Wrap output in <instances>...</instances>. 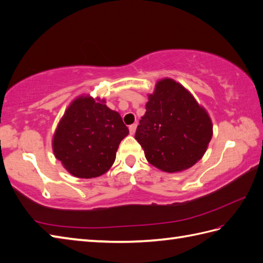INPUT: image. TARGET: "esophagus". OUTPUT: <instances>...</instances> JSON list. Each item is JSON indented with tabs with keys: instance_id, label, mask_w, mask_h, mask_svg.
Here are the masks:
<instances>
[{
	"instance_id": "esophagus-1",
	"label": "esophagus",
	"mask_w": 263,
	"mask_h": 263,
	"mask_svg": "<svg viewBox=\"0 0 263 263\" xmlns=\"http://www.w3.org/2000/svg\"><path fill=\"white\" fill-rule=\"evenodd\" d=\"M136 128H137V125H136V124H133V125L129 126V133H130V135H134V134H135Z\"/></svg>"
}]
</instances>
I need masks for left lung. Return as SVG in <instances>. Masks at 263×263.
I'll use <instances>...</instances> for the list:
<instances>
[{"mask_svg":"<svg viewBox=\"0 0 263 263\" xmlns=\"http://www.w3.org/2000/svg\"><path fill=\"white\" fill-rule=\"evenodd\" d=\"M212 136L211 117L194 96L172 79L157 81L135 134L148 163L167 173L184 171L206 153Z\"/></svg>","mask_w":263,"mask_h":263,"instance_id":"obj_1","label":"left lung"}]
</instances>
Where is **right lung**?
I'll use <instances>...</instances> for the list:
<instances>
[{"label": "right lung", "instance_id": "add662e5", "mask_svg": "<svg viewBox=\"0 0 263 263\" xmlns=\"http://www.w3.org/2000/svg\"><path fill=\"white\" fill-rule=\"evenodd\" d=\"M129 130L120 115L100 98L80 96L64 112L52 136V151L72 176L100 177L116 160L120 142Z\"/></svg>", "mask_w": 263, "mask_h": 263}]
</instances>
